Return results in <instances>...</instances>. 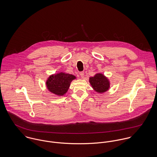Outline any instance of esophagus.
Wrapping results in <instances>:
<instances>
[{
    "instance_id": "esophagus-1",
    "label": "esophagus",
    "mask_w": 157,
    "mask_h": 157,
    "mask_svg": "<svg viewBox=\"0 0 157 157\" xmlns=\"http://www.w3.org/2000/svg\"><path fill=\"white\" fill-rule=\"evenodd\" d=\"M80 77H81L82 78H83L84 77H85V73H84V72H80Z\"/></svg>"
}]
</instances>
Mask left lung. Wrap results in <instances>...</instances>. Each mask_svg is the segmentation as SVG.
Listing matches in <instances>:
<instances>
[{
  "label": "left lung",
  "mask_w": 157,
  "mask_h": 157,
  "mask_svg": "<svg viewBox=\"0 0 157 157\" xmlns=\"http://www.w3.org/2000/svg\"><path fill=\"white\" fill-rule=\"evenodd\" d=\"M90 85L96 92L103 94L110 88L111 83L107 77L101 73H97L89 79Z\"/></svg>",
  "instance_id": "obj_1"
}]
</instances>
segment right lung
Returning a JSON list of instances; mask_svg holds the SVG:
<instances>
[{
    "label": "right lung",
    "instance_id": "1",
    "mask_svg": "<svg viewBox=\"0 0 157 157\" xmlns=\"http://www.w3.org/2000/svg\"><path fill=\"white\" fill-rule=\"evenodd\" d=\"M75 79V75L60 72L49 75L46 81V86L51 93L58 96H63L67 92L71 82Z\"/></svg>",
    "mask_w": 157,
    "mask_h": 157
}]
</instances>
